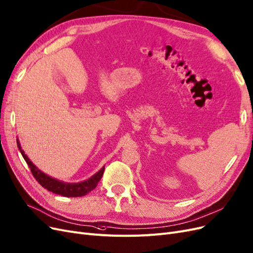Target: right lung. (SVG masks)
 <instances>
[{"instance_id": "1", "label": "right lung", "mask_w": 253, "mask_h": 253, "mask_svg": "<svg viewBox=\"0 0 253 253\" xmlns=\"http://www.w3.org/2000/svg\"><path fill=\"white\" fill-rule=\"evenodd\" d=\"M17 144L20 152L22 153V156L24 158V160L26 161L27 165L29 166L32 174L36 177V180L38 181V183L44 187L45 189H47L48 191H51L55 194H60L63 195V197H67V198H77V197H84L88 192H90L91 190H93L97 183L100 182V180L103 176L105 167L101 168L96 173H94L91 177L87 178V180L80 182V183H65L63 181H59L56 178L47 175L46 173H44L43 171H41L34 163H32L29 158L26 156L25 152L22 149L21 144L19 142V140H17Z\"/></svg>"}]
</instances>
